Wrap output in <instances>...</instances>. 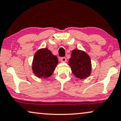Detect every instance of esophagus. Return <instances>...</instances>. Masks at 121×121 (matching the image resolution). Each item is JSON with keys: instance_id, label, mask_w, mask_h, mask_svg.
Here are the masks:
<instances>
[{"instance_id": "esophagus-1", "label": "esophagus", "mask_w": 121, "mask_h": 121, "mask_svg": "<svg viewBox=\"0 0 121 121\" xmlns=\"http://www.w3.org/2000/svg\"><path fill=\"white\" fill-rule=\"evenodd\" d=\"M60 61L61 62H66V58L65 57H62L60 58Z\"/></svg>"}]
</instances>
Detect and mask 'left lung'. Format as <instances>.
I'll use <instances>...</instances> for the list:
<instances>
[{
	"instance_id": "left-lung-1",
	"label": "left lung",
	"mask_w": 121,
	"mask_h": 121,
	"mask_svg": "<svg viewBox=\"0 0 121 121\" xmlns=\"http://www.w3.org/2000/svg\"><path fill=\"white\" fill-rule=\"evenodd\" d=\"M69 62L72 73L77 78L84 79L90 75L91 61L90 57L84 52L78 49L73 50Z\"/></svg>"
}]
</instances>
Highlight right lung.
Wrapping results in <instances>:
<instances>
[{"label":"right lung","instance_id":"right-lung-1","mask_svg":"<svg viewBox=\"0 0 121 121\" xmlns=\"http://www.w3.org/2000/svg\"><path fill=\"white\" fill-rule=\"evenodd\" d=\"M58 62L57 57L47 48L39 49L34 57L33 72L39 78H47L52 74Z\"/></svg>","mask_w":121,"mask_h":121}]
</instances>
